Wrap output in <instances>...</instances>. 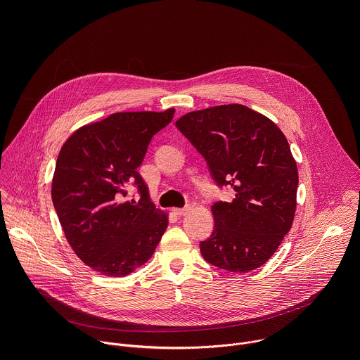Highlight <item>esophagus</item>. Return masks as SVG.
<instances>
[{"instance_id":"obj_1","label":"esophagus","mask_w":360,"mask_h":360,"mask_svg":"<svg viewBox=\"0 0 360 360\" xmlns=\"http://www.w3.org/2000/svg\"><path fill=\"white\" fill-rule=\"evenodd\" d=\"M191 211H192V208H191V207H185V208H175V210H174V212H175L176 215H181V217H182V215H188Z\"/></svg>"}]
</instances>
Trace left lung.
<instances>
[{
	"instance_id": "left-lung-1",
	"label": "left lung",
	"mask_w": 360,
	"mask_h": 360,
	"mask_svg": "<svg viewBox=\"0 0 360 360\" xmlns=\"http://www.w3.org/2000/svg\"><path fill=\"white\" fill-rule=\"evenodd\" d=\"M207 160L218 185L235 191L211 207L215 228L203 259L245 274L266 264L293 224L297 167L286 136L268 117L240 104L192 111L175 122Z\"/></svg>"
}]
</instances>
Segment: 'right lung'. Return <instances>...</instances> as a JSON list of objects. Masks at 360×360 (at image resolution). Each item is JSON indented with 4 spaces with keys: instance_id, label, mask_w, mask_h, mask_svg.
I'll return each instance as SVG.
<instances>
[{
    "instance_id": "right-lung-1",
    "label": "right lung",
    "mask_w": 360,
    "mask_h": 360,
    "mask_svg": "<svg viewBox=\"0 0 360 360\" xmlns=\"http://www.w3.org/2000/svg\"><path fill=\"white\" fill-rule=\"evenodd\" d=\"M164 112H115L78 128L63 145L53 186L54 207L68 243L92 271L127 276L149 261L168 226L136 168L148 145L174 118ZM136 184L141 198L127 201Z\"/></svg>"
}]
</instances>
